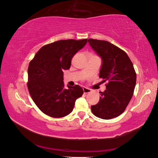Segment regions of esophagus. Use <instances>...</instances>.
<instances>
[{
	"instance_id": "1",
	"label": "esophagus",
	"mask_w": 158,
	"mask_h": 158,
	"mask_svg": "<svg viewBox=\"0 0 158 158\" xmlns=\"http://www.w3.org/2000/svg\"><path fill=\"white\" fill-rule=\"evenodd\" d=\"M83 90H84V93H85V94H87V93H89L91 92V90L88 89V88H86V87L83 88Z\"/></svg>"
}]
</instances>
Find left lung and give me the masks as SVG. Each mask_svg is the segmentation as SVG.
Segmentation results:
<instances>
[{"mask_svg":"<svg viewBox=\"0 0 158 158\" xmlns=\"http://www.w3.org/2000/svg\"><path fill=\"white\" fill-rule=\"evenodd\" d=\"M88 42L102 59L99 77L108 82L91 110L95 116L111 119L125 111L132 97L137 80L135 69L127 53L113 44L93 39Z\"/></svg>","mask_w":158,"mask_h":158,"instance_id":"1","label":"left lung"}]
</instances>
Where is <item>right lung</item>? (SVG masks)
<instances>
[{
  "mask_svg": "<svg viewBox=\"0 0 158 158\" xmlns=\"http://www.w3.org/2000/svg\"><path fill=\"white\" fill-rule=\"evenodd\" d=\"M87 40H63L47 44L29 63L28 89L44 114L53 118L67 116L73 111L77 99L84 93L79 85L64 88L63 70L69 69L72 58Z\"/></svg>",
  "mask_w": 158,
  "mask_h": 158,
  "instance_id": "obj_1",
  "label": "right lung"
}]
</instances>
